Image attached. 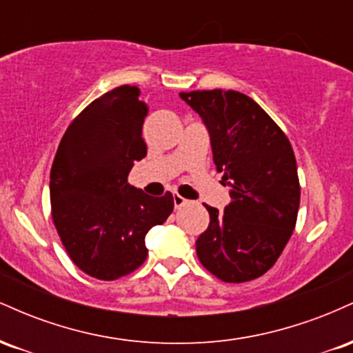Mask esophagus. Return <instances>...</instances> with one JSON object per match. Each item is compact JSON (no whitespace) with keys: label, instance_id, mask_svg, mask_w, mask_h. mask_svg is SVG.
Instances as JSON below:
<instances>
[{"label":"esophagus","instance_id":"1","mask_svg":"<svg viewBox=\"0 0 353 353\" xmlns=\"http://www.w3.org/2000/svg\"><path fill=\"white\" fill-rule=\"evenodd\" d=\"M172 199H174V208H176V209H181L182 205H185L189 202L188 199H184V197L179 196V194H177V192H174Z\"/></svg>","mask_w":353,"mask_h":353}]
</instances>
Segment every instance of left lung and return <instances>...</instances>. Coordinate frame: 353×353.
<instances>
[{
	"mask_svg": "<svg viewBox=\"0 0 353 353\" xmlns=\"http://www.w3.org/2000/svg\"><path fill=\"white\" fill-rule=\"evenodd\" d=\"M208 128L214 164L229 185L224 210L205 205L210 222L196 242L201 264L224 282L261 277L292 236L301 204L297 163L272 117L239 91L179 92Z\"/></svg>",
	"mask_w": 353,
	"mask_h": 353,
	"instance_id": "1",
	"label": "left lung"
}]
</instances>
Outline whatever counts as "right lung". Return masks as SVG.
<instances>
[{
  "label": "right lung",
  "mask_w": 353,
  "mask_h": 353,
  "mask_svg": "<svg viewBox=\"0 0 353 353\" xmlns=\"http://www.w3.org/2000/svg\"><path fill=\"white\" fill-rule=\"evenodd\" d=\"M148 106L136 86L92 101L70 124L51 168L52 221L71 261L99 281H116L148 257L145 234L174 209L171 192L152 197L128 182L148 154Z\"/></svg>",
  "instance_id": "right-lung-1"
}]
</instances>
